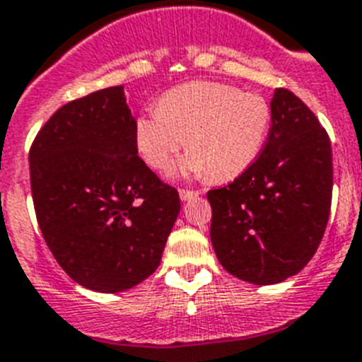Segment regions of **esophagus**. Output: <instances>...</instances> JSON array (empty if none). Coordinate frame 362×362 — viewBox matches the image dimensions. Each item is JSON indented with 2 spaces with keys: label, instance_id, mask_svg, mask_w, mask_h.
Instances as JSON below:
<instances>
[{
  "label": "esophagus",
  "instance_id": "34e87169",
  "mask_svg": "<svg viewBox=\"0 0 362 362\" xmlns=\"http://www.w3.org/2000/svg\"><path fill=\"white\" fill-rule=\"evenodd\" d=\"M180 199L182 201H191V199H195V197L201 195V191H193V189H180Z\"/></svg>",
  "mask_w": 362,
  "mask_h": 362
}]
</instances>
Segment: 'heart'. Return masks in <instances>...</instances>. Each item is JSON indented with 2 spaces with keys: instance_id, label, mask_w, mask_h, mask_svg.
I'll list each match as a JSON object with an SVG mask.
<instances>
[{
  "instance_id": "1",
  "label": "heart",
  "mask_w": 362,
  "mask_h": 362,
  "mask_svg": "<svg viewBox=\"0 0 362 362\" xmlns=\"http://www.w3.org/2000/svg\"><path fill=\"white\" fill-rule=\"evenodd\" d=\"M272 126L264 96L216 81H191L167 90L158 110L135 120V145L154 171H167L186 145L182 173L230 182L258 160Z\"/></svg>"
}]
</instances>
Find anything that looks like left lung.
Masks as SVG:
<instances>
[{"instance_id": "left-lung-1", "label": "left lung", "mask_w": 362, "mask_h": 362, "mask_svg": "<svg viewBox=\"0 0 362 362\" xmlns=\"http://www.w3.org/2000/svg\"><path fill=\"white\" fill-rule=\"evenodd\" d=\"M331 195L327 132L292 90L275 89L272 128L258 160L228 186L208 191L217 260L247 283H283L314 257Z\"/></svg>"}]
</instances>
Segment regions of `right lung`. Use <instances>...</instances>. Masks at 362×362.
Listing matches in <instances>:
<instances>
[{
	"label": "right lung",
	"instance_id": "right-lung-1",
	"mask_svg": "<svg viewBox=\"0 0 362 362\" xmlns=\"http://www.w3.org/2000/svg\"><path fill=\"white\" fill-rule=\"evenodd\" d=\"M124 87L55 111L29 151L31 193L46 245L70 279L102 293L151 277L180 214L178 191L137 156Z\"/></svg>",
	"mask_w": 362,
	"mask_h": 362
}]
</instances>
